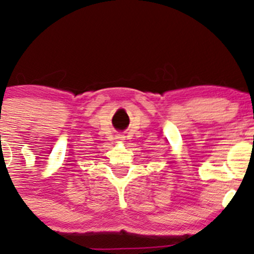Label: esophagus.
Masks as SVG:
<instances>
[{
    "mask_svg": "<svg viewBox=\"0 0 254 254\" xmlns=\"http://www.w3.org/2000/svg\"><path fill=\"white\" fill-rule=\"evenodd\" d=\"M117 138H118V139H124V136H123V135H118Z\"/></svg>",
    "mask_w": 254,
    "mask_h": 254,
    "instance_id": "34e87169",
    "label": "esophagus"
}]
</instances>
